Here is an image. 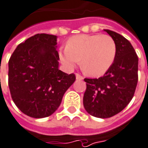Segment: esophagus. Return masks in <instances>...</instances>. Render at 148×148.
<instances>
[{
  "mask_svg": "<svg viewBox=\"0 0 148 148\" xmlns=\"http://www.w3.org/2000/svg\"><path fill=\"white\" fill-rule=\"evenodd\" d=\"M76 80H81L84 79V78H83V76H80V74H77V73L76 74Z\"/></svg>",
  "mask_w": 148,
  "mask_h": 148,
  "instance_id": "1",
  "label": "esophagus"
}]
</instances>
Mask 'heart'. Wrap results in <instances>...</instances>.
I'll return each instance as SVG.
<instances>
[{
  "mask_svg": "<svg viewBox=\"0 0 148 148\" xmlns=\"http://www.w3.org/2000/svg\"><path fill=\"white\" fill-rule=\"evenodd\" d=\"M117 56V45L106 34H79L68 40L59 51L61 64L68 70L79 64L87 75L101 76L112 67Z\"/></svg>",
  "mask_w": 148,
  "mask_h": 148,
  "instance_id": "1",
  "label": "heart"
}]
</instances>
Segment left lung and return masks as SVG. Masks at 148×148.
<instances>
[{
  "mask_svg": "<svg viewBox=\"0 0 148 148\" xmlns=\"http://www.w3.org/2000/svg\"><path fill=\"white\" fill-rule=\"evenodd\" d=\"M117 45V56L105 75L98 79L85 78L83 104L92 116L107 119L123 110L132 99L138 83V59L134 47L123 35L104 29Z\"/></svg>",
  "mask_w": 148,
  "mask_h": 148,
  "instance_id": "left-lung-1",
  "label": "left lung"
}]
</instances>
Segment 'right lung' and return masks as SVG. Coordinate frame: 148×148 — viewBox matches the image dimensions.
Masks as SVG:
<instances>
[{
    "instance_id": "add662e5",
    "label": "right lung",
    "mask_w": 148,
    "mask_h": 148,
    "mask_svg": "<svg viewBox=\"0 0 148 148\" xmlns=\"http://www.w3.org/2000/svg\"><path fill=\"white\" fill-rule=\"evenodd\" d=\"M57 37L37 34L19 44L9 61V87L12 99L27 116L42 119L60 106L74 74L59 70Z\"/></svg>"
}]
</instances>
